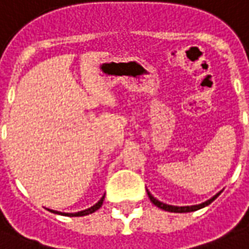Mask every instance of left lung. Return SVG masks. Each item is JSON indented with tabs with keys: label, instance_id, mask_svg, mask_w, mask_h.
Masks as SVG:
<instances>
[{
	"label": "left lung",
	"instance_id": "1",
	"mask_svg": "<svg viewBox=\"0 0 249 249\" xmlns=\"http://www.w3.org/2000/svg\"><path fill=\"white\" fill-rule=\"evenodd\" d=\"M147 195H149V198H150V200H152V203H153V205H156L157 207H160V209H162V210H165V212H171V213H190V212H195V210H199V209H202V207L210 205V203H212V202L218 196L219 193L217 194V195H214L213 198H210L209 200H206V202L200 203V205H194V206H180V207L162 203V202H160L159 199H156V198H154L153 195L149 193V191H147Z\"/></svg>",
	"mask_w": 249,
	"mask_h": 249
}]
</instances>
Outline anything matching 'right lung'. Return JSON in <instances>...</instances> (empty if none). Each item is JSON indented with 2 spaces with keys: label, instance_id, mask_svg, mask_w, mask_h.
<instances>
[{
  "label": "right lung",
  "instance_id": "obj_1",
  "mask_svg": "<svg viewBox=\"0 0 249 249\" xmlns=\"http://www.w3.org/2000/svg\"><path fill=\"white\" fill-rule=\"evenodd\" d=\"M103 200H104V196H103L102 199L99 200L96 205H93L92 207H89V209H85V210H82V212H78V213H61V212H55V210H50V212H53V213L56 214H62V215H70V217H81V215H88V214L95 213L96 210H99L103 205Z\"/></svg>",
  "mask_w": 249,
  "mask_h": 249
}]
</instances>
